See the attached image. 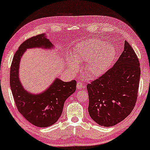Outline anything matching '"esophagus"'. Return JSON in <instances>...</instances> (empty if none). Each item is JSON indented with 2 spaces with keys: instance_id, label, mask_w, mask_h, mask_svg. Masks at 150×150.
I'll list each match as a JSON object with an SVG mask.
<instances>
[{
  "instance_id": "1",
  "label": "esophagus",
  "mask_w": 150,
  "mask_h": 150,
  "mask_svg": "<svg viewBox=\"0 0 150 150\" xmlns=\"http://www.w3.org/2000/svg\"><path fill=\"white\" fill-rule=\"evenodd\" d=\"M82 87H83V83H82L81 82L78 81L77 83V89L80 90Z\"/></svg>"
}]
</instances>
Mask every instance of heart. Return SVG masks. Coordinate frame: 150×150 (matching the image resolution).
<instances>
[{"label": "heart", "mask_w": 150, "mask_h": 150, "mask_svg": "<svg viewBox=\"0 0 150 150\" xmlns=\"http://www.w3.org/2000/svg\"><path fill=\"white\" fill-rule=\"evenodd\" d=\"M115 50L111 44L98 39L86 40L82 42L75 49L74 59L69 58V64L74 72L79 69L78 62L87 61L85 71L92 77H96L106 72L115 58Z\"/></svg>", "instance_id": "b5f03b06"}]
</instances>
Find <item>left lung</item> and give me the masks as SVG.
<instances>
[{
    "mask_svg": "<svg viewBox=\"0 0 150 150\" xmlns=\"http://www.w3.org/2000/svg\"><path fill=\"white\" fill-rule=\"evenodd\" d=\"M141 69L135 52L127 41L115 64L87 85L88 112L100 126L116 125L131 113L137 98Z\"/></svg>",
    "mask_w": 150,
    "mask_h": 150,
    "instance_id": "left-lung-1",
    "label": "left lung"
}]
</instances>
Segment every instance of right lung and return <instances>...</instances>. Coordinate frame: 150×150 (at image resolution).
I'll list each match as a JSON object with an SVG mask.
<instances>
[{"label": "right lung", "instance_id": "1", "mask_svg": "<svg viewBox=\"0 0 150 150\" xmlns=\"http://www.w3.org/2000/svg\"><path fill=\"white\" fill-rule=\"evenodd\" d=\"M41 47L51 49L53 44L45 34L33 37L21 44L14 54L10 70V87L19 112L33 125L44 128L53 125L62 113L65 100L76 90L75 80L64 82L56 78L50 87L38 94L24 89L19 78V68L22 55L27 49Z\"/></svg>", "mask_w": 150, "mask_h": 150}]
</instances>
